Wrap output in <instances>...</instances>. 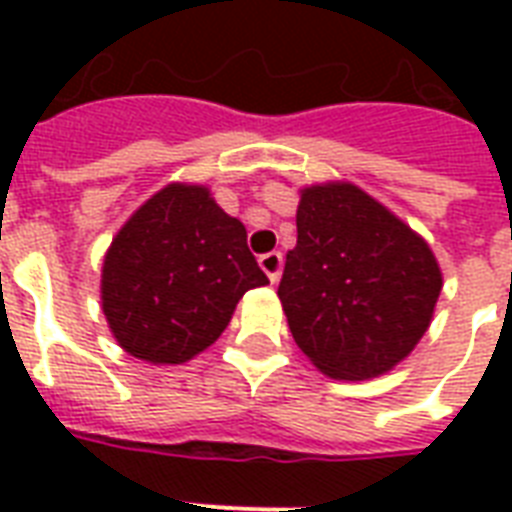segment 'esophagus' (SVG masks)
<instances>
[{
    "mask_svg": "<svg viewBox=\"0 0 512 512\" xmlns=\"http://www.w3.org/2000/svg\"><path fill=\"white\" fill-rule=\"evenodd\" d=\"M260 268H263V273L271 279V284H276V281L281 279V268H284V257H281V252H268V255L260 257Z\"/></svg>",
    "mask_w": 512,
    "mask_h": 512,
    "instance_id": "34e87169",
    "label": "esophagus"
}]
</instances>
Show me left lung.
I'll return each mask as SVG.
<instances>
[{
    "mask_svg": "<svg viewBox=\"0 0 512 512\" xmlns=\"http://www.w3.org/2000/svg\"><path fill=\"white\" fill-rule=\"evenodd\" d=\"M444 273L412 225L348 180L300 188L279 284L289 332L321 374L372 380L428 332Z\"/></svg>",
    "mask_w": 512,
    "mask_h": 512,
    "instance_id": "1",
    "label": "left lung"
}]
</instances>
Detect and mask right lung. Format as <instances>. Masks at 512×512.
Masks as SVG:
<instances>
[{"instance_id": "add662e5", "label": "right lung", "mask_w": 512, "mask_h": 512, "mask_svg": "<svg viewBox=\"0 0 512 512\" xmlns=\"http://www.w3.org/2000/svg\"><path fill=\"white\" fill-rule=\"evenodd\" d=\"M265 284L244 223L207 185L167 183L106 249L100 308L124 353L185 364L223 335L244 292Z\"/></svg>"}]
</instances>
